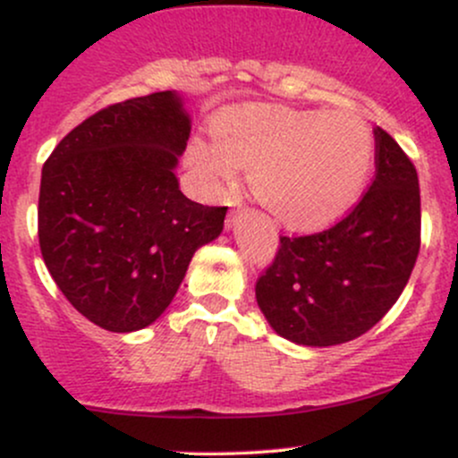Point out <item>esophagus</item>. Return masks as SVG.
<instances>
[{
	"mask_svg": "<svg viewBox=\"0 0 458 458\" xmlns=\"http://www.w3.org/2000/svg\"><path fill=\"white\" fill-rule=\"evenodd\" d=\"M236 213H239V211H233V213H230V222H233V219H234V215Z\"/></svg>",
	"mask_w": 458,
	"mask_h": 458,
	"instance_id": "esophagus-1",
	"label": "esophagus"
}]
</instances>
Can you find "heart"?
Instances as JSON below:
<instances>
[{
    "instance_id": "obj_1",
    "label": "heart",
    "mask_w": 458,
    "mask_h": 458,
    "mask_svg": "<svg viewBox=\"0 0 458 458\" xmlns=\"http://www.w3.org/2000/svg\"><path fill=\"white\" fill-rule=\"evenodd\" d=\"M215 141L193 140L189 165L208 185L250 167L254 193L288 228H320L349 211L364 191L375 135L361 118L325 109L250 105L215 123Z\"/></svg>"
}]
</instances>
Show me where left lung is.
I'll return each mask as SVG.
<instances>
[{
	"mask_svg": "<svg viewBox=\"0 0 458 458\" xmlns=\"http://www.w3.org/2000/svg\"><path fill=\"white\" fill-rule=\"evenodd\" d=\"M420 185L411 159L375 129V178L353 211L323 233L280 236L256 301L282 338L334 346L366 334L407 286L420 251Z\"/></svg>",
	"mask_w": 458,
	"mask_h": 458,
	"instance_id": "obj_1",
	"label": "left lung"
}]
</instances>
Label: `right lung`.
Masks as SVG:
<instances>
[{"instance_id": "right-lung-1", "label": "right lung", "mask_w": 458, "mask_h": 458, "mask_svg": "<svg viewBox=\"0 0 458 458\" xmlns=\"http://www.w3.org/2000/svg\"><path fill=\"white\" fill-rule=\"evenodd\" d=\"M191 120L176 92L109 105L83 120L43 165L40 254L71 306L98 327H148L172 303L198 247L228 207L178 189Z\"/></svg>"}]
</instances>
